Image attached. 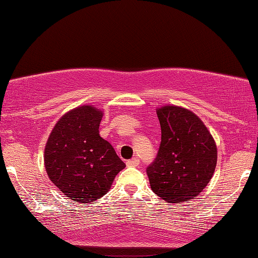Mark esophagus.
Listing matches in <instances>:
<instances>
[{"label":"esophagus","instance_id":"34e87169","mask_svg":"<svg viewBox=\"0 0 258 258\" xmlns=\"http://www.w3.org/2000/svg\"><path fill=\"white\" fill-rule=\"evenodd\" d=\"M126 165H127L128 167H138V166L140 165V160H139V158L135 157V158H132V159L126 161Z\"/></svg>","mask_w":258,"mask_h":258}]
</instances>
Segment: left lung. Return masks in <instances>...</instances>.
<instances>
[{"instance_id":"1","label":"left lung","mask_w":258,"mask_h":258,"mask_svg":"<svg viewBox=\"0 0 258 258\" xmlns=\"http://www.w3.org/2000/svg\"><path fill=\"white\" fill-rule=\"evenodd\" d=\"M161 141L147 167L151 190L166 203L195 199L215 172L217 148L206 126L194 112L177 106L157 109Z\"/></svg>"}]
</instances>
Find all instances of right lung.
<instances>
[{
	"label": "right lung",
	"mask_w": 258,
	"mask_h": 258,
	"mask_svg": "<svg viewBox=\"0 0 258 258\" xmlns=\"http://www.w3.org/2000/svg\"><path fill=\"white\" fill-rule=\"evenodd\" d=\"M102 116L92 106L73 109L54 125L45 145L49 178L75 203L89 204L101 198L125 167L110 143L99 135Z\"/></svg>",
	"instance_id": "add662e5"
}]
</instances>
